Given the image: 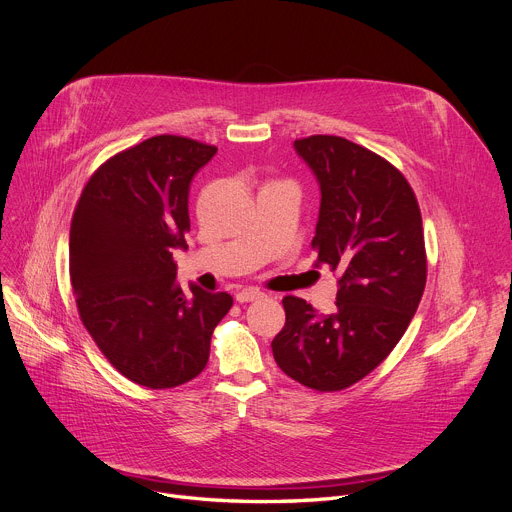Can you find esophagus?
I'll return each mask as SVG.
<instances>
[{
	"label": "esophagus",
	"mask_w": 512,
	"mask_h": 512,
	"mask_svg": "<svg viewBox=\"0 0 512 512\" xmlns=\"http://www.w3.org/2000/svg\"><path fill=\"white\" fill-rule=\"evenodd\" d=\"M265 294L261 290H255V288H245L241 292H237V302L245 304V302H255V300H261Z\"/></svg>",
	"instance_id": "esophagus-1"
}]
</instances>
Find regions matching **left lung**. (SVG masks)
Segmentation results:
<instances>
[{
	"label": "left lung",
	"instance_id": "8db88e82",
	"mask_svg": "<svg viewBox=\"0 0 512 512\" xmlns=\"http://www.w3.org/2000/svg\"><path fill=\"white\" fill-rule=\"evenodd\" d=\"M296 153L320 185L312 249L339 271L333 314L286 296V324L271 341L286 376L337 392L371 374L396 347L423 298V218L406 177L343 136L298 138Z\"/></svg>",
	"mask_w": 512,
	"mask_h": 512
}]
</instances>
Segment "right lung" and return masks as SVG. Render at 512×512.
I'll return each instance as SVG.
<instances>
[{
	"instance_id": "obj_1",
	"label": "right lung",
	"mask_w": 512,
	"mask_h": 512,
	"mask_svg": "<svg viewBox=\"0 0 512 512\" xmlns=\"http://www.w3.org/2000/svg\"><path fill=\"white\" fill-rule=\"evenodd\" d=\"M214 145L159 134L102 163L75 206L71 286L83 327L130 382L151 390L194 380L210 357L226 292L177 284L173 249H188V194Z\"/></svg>"
}]
</instances>
